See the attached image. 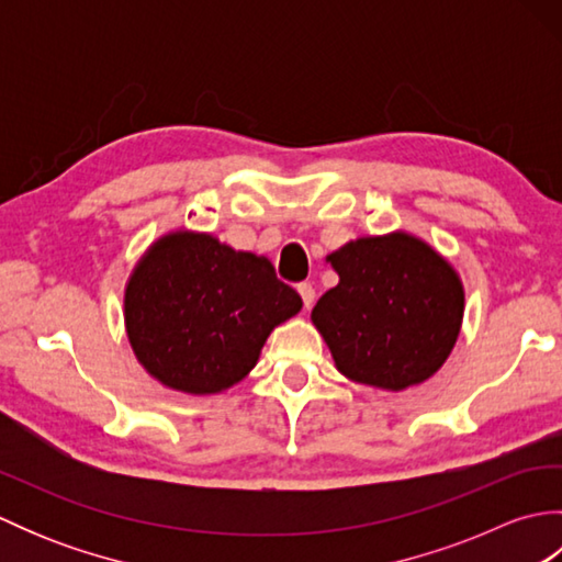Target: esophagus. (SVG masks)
Returning <instances> with one entry per match:
<instances>
[{"instance_id": "esophagus-1", "label": "esophagus", "mask_w": 562, "mask_h": 562, "mask_svg": "<svg viewBox=\"0 0 562 562\" xmlns=\"http://www.w3.org/2000/svg\"><path fill=\"white\" fill-rule=\"evenodd\" d=\"M296 292H300V296H302V302H304L306 308L316 302V290H314L308 282H302L300 288H296Z\"/></svg>"}]
</instances>
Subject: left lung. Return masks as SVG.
I'll return each mask as SVG.
<instances>
[{
  "label": "left lung",
  "instance_id": "obj_1",
  "mask_svg": "<svg viewBox=\"0 0 562 562\" xmlns=\"http://www.w3.org/2000/svg\"><path fill=\"white\" fill-rule=\"evenodd\" d=\"M326 262L340 280L312 308V324L338 372L381 391H405L435 376L463 324L457 268L403 229L352 238Z\"/></svg>",
  "mask_w": 562,
  "mask_h": 562
}]
</instances>
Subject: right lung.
<instances>
[{"instance_id": "obj_1", "label": "right lung", "mask_w": 562, "mask_h": 562, "mask_svg": "<svg viewBox=\"0 0 562 562\" xmlns=\"http://www.w3.org/2000/svg\"><path fill=\"white\" fill-rule=\"evenodd\" d=\"M302 312V296L266 256L214 234L159 236L125 282V333L137 362L161 386L212 396L244 381L262 345Z\"/></svg>"}]
</instances>
